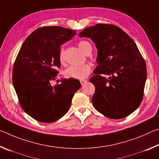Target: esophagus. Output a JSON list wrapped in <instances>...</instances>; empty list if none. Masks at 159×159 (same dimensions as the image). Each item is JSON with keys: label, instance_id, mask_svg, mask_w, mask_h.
Wrapping results in <instances>:
<instances>
[{"label": "esophagus", "instance_id": "obj_1", "mask_svg": "<svg viewBox=\"0 0 159 159\" xmlns=\"http://www.w3.org/2000/svg\"><path fill=\"white\" fill-rule=\"evenodd\" d=\"M86 82H87V80H85V79H83V80H80V84H81L82 85H84Z\"/></svg>", "mask_w": 159, "mask_h": 159}]
</instances>
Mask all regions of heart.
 <instances>
[{
    "mask_svg": "<svg viewBox=\"0 0 159 159\" xmlns=\"http://www.w3.org/2000/svg\"><path fill=\"white\" fill-rule=\"evenodd\" d=\"M78 46L80 50L82 51L85 55H89L91 50H92V46L89 42L81 40L78 43ZM60 61L62 64L64 62V49L61 48L60 52ZM91 71V66L90 64H84L80 66H70L65 71H64V75L67 78L75 79H83L90 74Z\"/></svg>",
    "mask_w": 159,
    "mask_h": 159,
    "instance_id": "1",
    "label": "heart"
}]
</instances>
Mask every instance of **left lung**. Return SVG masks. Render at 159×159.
<instances>
[{
    "instance_id": "obj_1",
    "label": "left lung",
    "mask_w": 159,
    "mask_h": 159,
    "mask_svg": "<svg viewBox=\"0 0 159 159\" xmlns=\"http://www.w3.org/2000/svg\"><path fill=\"white\" fill-rule=\"evenodd\" d=\"M79 36L90 38L98 48V65L90 79L95 87L94 107L110 118L128 116L140 105L147 80L146 63L135 43L121 29L107 24L86 28Z\"/></svg>"
}]
</instances>
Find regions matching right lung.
<instances>
[{"mask_svg":"<svg viewBox=\"0 0 159 159\" xmlns=\"http://www.w3.org/2000/svg\"><path fill=\"white\" fill-rule=\"evenodd\" d=\"M76 35L61 26H43L29 35L21 45L13 65L12 83L20 106L42 123H52L68 111L78 80H60L55 85L60 68V46Z\"/></svg>","mask_w":159,"mask_h":159,"instance_id":"obj_1","label":"right lung"}]
</instances>
